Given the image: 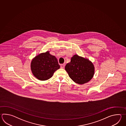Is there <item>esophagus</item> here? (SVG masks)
<instances>
[{"label":"esophagus","instance_id":"esophagus-1","mask_svg":"<svg viewBox=\"0 0 126 126\" xmlns=\"http://www.w3.org/2000/svg\"><path fill=\"white\" fill-rule=\"evenodd\" d=\"M65 66V63L62 64L61 65V67L62 68H64Z\"/></svg>","mask_w":126,"mask_h":126}]
</instances>
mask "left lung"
<instances>
[{"label": "left lung", "instance_id": "obj_1", "mask_svg": "<svg viewBox=\"0 0 126 126\" xmlns=\"http://www.w3.org/2000/svg\"><path fill=\"white\" fill-rule=\"evenodd\" d=\"M70 78L75 83L82 85L91 80L94 77V67L89 59L75 54L71 62L65 67Z\"/></svg>", "mask_w": 126, "mask_h": 126}]
</instances>
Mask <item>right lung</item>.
Masks as SVG:
<instances>
[{
	"mask_svg": "<svg viewBox=\"0 0 126 126\" xmlns=\"http://www.w3.org/2000/svg\"><path fill=\"white\" fill-rule=\"evenodd\" d=\"M60 67L56 58L49 54V51L39 54L32 59L31 63L33 75L40 80L50 78Z\"/></svg>",
	"mask_w": 126,
	"mask_h": 126,
	"instance_id": "1",
	"label": "right lung"
}]
</instances>
